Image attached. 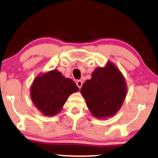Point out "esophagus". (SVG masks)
Instances as JSON below:
<instances>
[{
    "instance_id": "34e87169",
    "label": "esophagus",
    "mask_w": 158,
    "mask_h": 158,
    "mask_svg": "<svg viewBox=\"0 0 158 158\" xmlns=\"http://www.w3.org/2000/svg\"><path fill=\"white\" fill-rule=\"evenodd\" d=\"M76 84H77V87H78L79 89H81V87H82V86H83V81H81V80H78V81H77V82H76Z\"/></svg>"
}]
</instances>
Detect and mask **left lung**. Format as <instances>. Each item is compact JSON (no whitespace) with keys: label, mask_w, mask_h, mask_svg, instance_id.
Here are the masks:
<instances>
[{"label":"left lung","mask_w":158,"mask_h":158,"mask_svg":"<svg viewBox=\"0 0 158 158\" xmlns=\"http://www.w3.org/2000/svg\"><path fill=\"white\" fill-rule=\"evenodd\" d=\"M87 107L98 118L113 116L118 112L127 95L125 80L112 63L97 68L81 89Z\"/></svg>","instance_id":"obj_1"}]
</instances>
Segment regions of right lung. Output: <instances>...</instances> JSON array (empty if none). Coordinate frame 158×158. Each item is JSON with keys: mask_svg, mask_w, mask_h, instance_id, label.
Here are the masks:
<instances>
[{"mask_svg": "<svg viewBox=\"0 0 158 158\" xmlns=\"http://www.w3.org/2000/svg\"><path fill=\"white\" fill-rule=\"evenodd\" d=\"M78 90L72 79L54 69L35 79L30 93L35 106L44 115L53 116L62 110L69 96Z\"/></svg>", "mask_w": 158, "mask_h": 158, "instance_id": "1", "label": "right lung"}]
</instances>
